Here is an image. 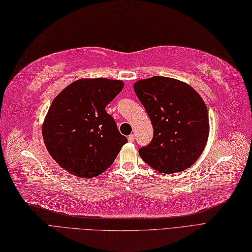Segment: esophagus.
<instances>
[{"instance_id":"1","label":"esophagus","mask_w":252,"mask_h":252,"mask_svg":"<svg viewBox=\"0 0 252 252\" xmlns=\"http://www.w3.org/2000/svg\"><path fill=\"white\" fill-rule=\"evenodd\" d=\"M127 140H128L129 142H134V140H135V136H134V134H131V135H129V136L127 137Z\"/></svg>"}]
</instances>
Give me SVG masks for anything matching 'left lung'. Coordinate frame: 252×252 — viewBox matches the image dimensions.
I'll use <instances>...</instances> for the list:
<instances>
[{"mask_svg":"<svg viewBox=\"0 0 252 252\" xmlns=\"http://www.w3.org/2000/svg\"><path fill=\"white\" fill-rule=\"evenodd\" d=\"M134 90L154 128L152 141L139 149L142 160L162 174L191 166L209 134L208 112L201 96L189 85L164 76L138 80Z\"/></svg>","mask_w":252,"mask_h":252,"instance_id":"left-lung-1","label":"left lung"}]
</instances>
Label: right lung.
I'll return each mask as SVG.
<instances>
[{"label": "right lung", "mask_w": 252, "mask_h": 252, "mask_svg": "<svg viewBox=\"0 0 252 252\" xmlns=\"http://www.w3.org/2000/svg\"><path fill=\"white\" fill-rule=\"evenodd\" d=\"M124 86L116 79H78L53 99L43 138L51 157L68 173L80 178L100 175L127 142L105 111Z\"/></svg>", "instance_id": "add662e5"}]
</instances>
